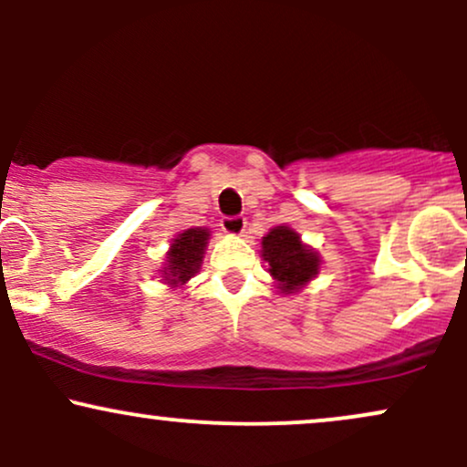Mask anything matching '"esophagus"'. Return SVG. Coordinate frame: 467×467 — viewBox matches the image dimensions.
Wrapping results in <instances>:
<instances>
[{
    "mask_svg": "<svg viewBox=\"0 0 467 467\" xmlns=\"http://www.w3.org/2000/svg\"><path fill=\"white\" fill-rule=\"evenodd\" d=\"M245 217L234 215V217H222V230L223 233L233 234V237H239V234L245 233Z\"/></svg>",
    "mask_w": 467,
    "mask_h": 467,
    "instance_id": "esophagus-1",
    "label": "esophagus"
}]
</instances>
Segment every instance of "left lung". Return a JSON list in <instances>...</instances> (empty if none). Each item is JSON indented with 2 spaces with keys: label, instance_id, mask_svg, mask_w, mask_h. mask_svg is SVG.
<instances>
[{
  "label": "left lung",
  "instance_id": "8db88e82",
  "mask_svg": "<svg viewBox=\"0 0 467 467\" xmlns=\"http://www.w3.org/2000/svg\"><path fill=\"white\" fill-rule=\"evenodd\" d=\"M261 256L283 294L298 292L320 270V256L289 226H276L261 239Z\"/></svg>",
  "mask_w": 467,
  "mask_h": 467
}]
</instances>
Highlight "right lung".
Wrapping results in <instances>:
<instances>
[{"mask_svg": "<svg viewBox=\"0 0 467 467\" xmlns=\"http://www.w3.org/2000/svg\"><path fill=\"white\" fill-rule=\"evenodd\" d=\"M208 239H211L208 228H189L180 233L166 252V264L160 270L164 275L162 281L169 283L171 287H180L191 281L202 267Z\"/></svg>", "mask_w": 467, "mask_h": 467, "instance_id": "obj_1", "label": "right lung"}]
</instances>
